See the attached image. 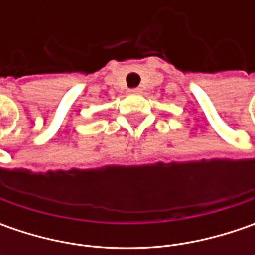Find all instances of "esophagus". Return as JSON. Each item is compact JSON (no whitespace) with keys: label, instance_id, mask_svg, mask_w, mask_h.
I'll return each mask as SVG.
<instances>
[{"label":"esophagus","instance_id":"1","mask_svg":"<svg viewBox=\"0 0 255 255\" xmlns=\"http://www.w3.org/2000/svg\"><path fill=\"white\" fill-rule=\"evenodd\" d=\"M129 92H130V93H140V92H142V89H140V88H133V89H129Z\"/></svg>","mask_w":255,"mask_h":255}]
</instances>
